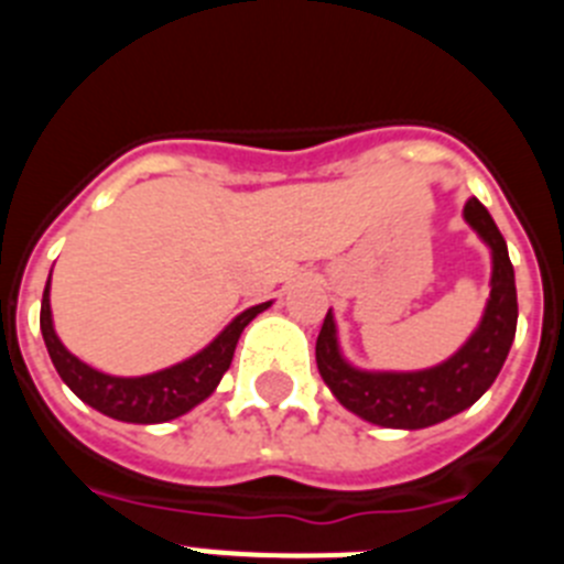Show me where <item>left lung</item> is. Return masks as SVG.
Returning a JSON list of instances; mask_svg holds the SVG:
<instances>
[{"label": "left lung", "mask_w": 564, "mask_h": 564, "mask_svg": "<svg viewBox=\"0 0 564 564\" xmlns=\"http://www.w3.org/2000/svg\"><path fill=\"white\" fill-rule=\"evenodd\" d=\"M466 223L491 251V293L480 325L460 350L415 372L358 370L341 356L336 318L327 311L316 338L318 372L341 406L387 430H426L468 410L495 383L517 333V285L508 246L477 197L463 208Z\"/></svg>", "instance_id": "obj_1"}]
</instances>
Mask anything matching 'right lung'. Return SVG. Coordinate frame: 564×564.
Segmentation results:
<instances>
[{
  "mask_svg": "<svg viewBox=\"0 0 564 564\" xmlns=\"http://www.w3.org/2000/svg\"><path fill=\"white\" fill-rule=\"evenodd\" d=\"M268 307H271V302H262V305L242 311L220 336L214 338L212 344H206L200 352L186 358V361L134 378L107 376V372L89 367V364H84L82 358H76L64 347L62 338L56 336V327H53V313H50V279L47 285H44L39 325H42L50 361H53L56 372L62 376V381L84 403H89L101 415L123 423H166L192 412L197 403H203L217 390L220 378L231 367L234 350H237L242 330L248 327V322H253Z\"/></svg>",
  "mask_w": 564,
  "mask_h": 564,
  "instance_id": "1",
  "label": "right lung"
}]
</instances>
